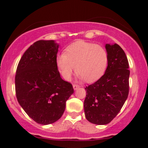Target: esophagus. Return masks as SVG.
I'll return each instance as SVG.
<instances>
[{
    "mask_svg": "<svg viewBox=\"0 0 148 148\" xmlns=\"http://www.w3.org/2000/svg\"><path fill=\"white\" fill-rule=\"evenodd\" d=\"M73 87H74V90H76V89H78L79 87H80V86H79V85L76 84H73Z\"/></svg>",
    "mask_w": 148,
    "mask_h": 148,
    "instance_id": "esophagus-1",
    "label": "esophagus"
}]
</instances>
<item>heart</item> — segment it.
Listing matches in <instances>:
<instances>
[{
  "label": "heart",
  "instance_id": "heart-1",
  "mask_svg": "<svg viewBox=\"0 0 148 148\" xmlns=\"http://www.w3.org/2000/svg\"><path fill=\"white\" fill-rule=\"evenodd\" d=\"M108 63V53L102 46L77 41L65 49L56 59V64L64 79L69 81L76 71L79 78L90 82L102 75Z\"/></svg>",
  "mask_w": 148,
  "mask_h": 148
}]
</instances>
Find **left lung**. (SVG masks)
Masks as SVG:
<instances>
[{
  "label": "left lung",
  "mask_w": 148,
  "mask_h": 148,
  "mask_svg": "<svg viewBox=\"0 0 148 148\" xmlns=\"http://www.w3.org/2000/svg\"><path fill=\"white\" fill-rule=\"evenodd\" d=\"M108 65L104 75L86 86L85 117L96 125H107L117 115L129 94L127 58L118 44H106Z\"/></svg>",
  "instance_id": "8db88e82"
}]
</instances>
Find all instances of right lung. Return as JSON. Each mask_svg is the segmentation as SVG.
Masks as SVG:
<instances>
[{
    "label": "right lung",
    "mask_w": 148,
    "mask_h": 148,
    "mask_svg": "<svg viewBox=\"0 0 148 148\" xmlns=\"http://www.w3.org/2000/svg\"><path fill=\"white\" fill-rule=\"evenodd\" d=\"M59 44L40 40L25 51L15 77L16 98L26 114L41 125L62 117L72 84L60 77L56 64Z\"/></svg>",
    "instance_id": "right-lung-1"
}]
</instances>
